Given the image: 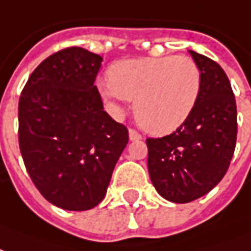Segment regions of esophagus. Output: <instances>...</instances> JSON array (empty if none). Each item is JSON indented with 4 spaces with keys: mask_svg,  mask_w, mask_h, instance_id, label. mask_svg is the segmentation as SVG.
Wrapping results in <instances>:
<instances>
[{
    "mask_svg": "<svg viewBox=\"0 0 251 251\" xmlns=\"http://www.w3.org/2000/svg\"><path fill=\"white\" fill-rule=\"evenodd\" d=\"M128 133H129V140H131V142H139V140L142 139V135L139 132H136L135 129H129Z\"/></svg>",
    "mask_w": 251,
    "mask_h": 251,
    "instance_id": "esophagus-1",
    "label": "esophagus"
}]
</instances>
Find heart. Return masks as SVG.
Segmentation results:
<instances>
[{
	"label": "heart",
	"mask_w": 251,
	"mask_h": 251,
	"mask_svg": "<svg viewBox=\"0 0 251 251\" xmlns=\"http://www.w3.org/2000/svg\"><path fill=\"white\" fill-rule=\"evenodd\" d=\"M201 69L187 56L122 60L109 68V80H99L104 99L135 100V118L147 132L166 135L188 119L201 95Z\"/></svg>",
	"instance_id": "heart-1"
}]
</instances>
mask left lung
<instances>
[{
  "instance_id": "8db88e82",
  "label": "left lung",
  "mask_w": 251,
  "mask_h": 251,
  "mask_svg": "<svg viewBox=\"0 0 251 251\" xmlns=\"http://www.w3.org/2000/svg\"><path fill=\"white\" fill-rule=\"evenodd\" d=\"M201 69V95L191 115L164 138L146 140L148 173L160 197L188 203L222 180L237 142V104L221 65L188 50Z\"/></svg>"
}]
</instances>
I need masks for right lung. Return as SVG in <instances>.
<instances>
[{
    "label": "right lung",
    "instance_id": "right-lung-1",
    "mask_svg": "<svg viewBox=\"0 0 251 251\" xmlns=\"http://www.w3.org/2000/svg\"><path fill=\"white\" fill-rule=\"evenodd\" d=\"M103 57L72 47L45 58L18 103V142L29 176L44 198L69 211L98 206L128 129L103 108L95 80Z\"/></svg>",
    "mask_w": 251,
    "mask_h": 251
}]
</instances>
